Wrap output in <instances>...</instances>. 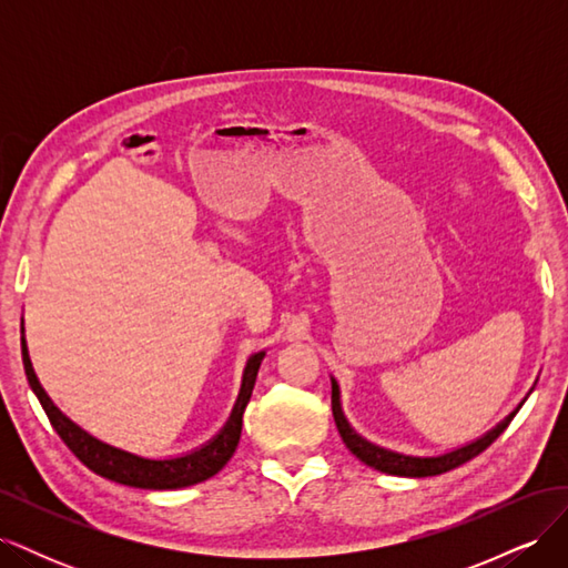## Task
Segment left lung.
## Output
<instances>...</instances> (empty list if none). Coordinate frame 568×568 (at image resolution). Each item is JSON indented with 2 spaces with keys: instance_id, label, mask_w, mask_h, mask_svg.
Listing matches in <instances>:
<instances>
[{
  "instance_id": "8db88e82",
  "label": "left lung",
  "mask_w": 568,
  "mask_h": 568,
  "mask_svg": "<svg viewBox=\"0 0 568 568\" xmlns=\"http://www.w3.org/2000/svg\"><path fill=\"white\" fill-rule=\"evenodd\" d=\"M532 393V388L528 390V395ZM526 395V398H528ZM526 398L517 405V409L509 412V415L497 422L490 432H486L484 436H478L469 443L459 445V448H453V450H445V453H438V455H409V453H400V450H393V448H386V445H379L374 443L369 438H365L363 434L357 432V428L348 422L346 412H343V403H341V386L338 382L332 376V412H334V422H336V428L338 434L343 438V443H346V448L359 459L365 462L367 467L376 469V471H384V474H390V476H405V478H424V476H438V474H445L450 471L455 467H459V464L474 459L476 455L484 453L488 445L500 436L505 428L509 426V422L514 419V415L521 409V405L526 403Z\"/></svg>"
}]
</instances>
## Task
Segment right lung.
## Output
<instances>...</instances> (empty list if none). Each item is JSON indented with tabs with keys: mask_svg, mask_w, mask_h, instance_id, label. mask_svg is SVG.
Segmentation results:
<instances>
[{
	"mask_svg": "<svg viewBox=\"0 0 568 568\" xmlns=\"http://www.w3.org/2000/svg\"><path fill=\"white\" fill-rule=\"evenodd\" d=\"M21 353H23V367H26V376L32 393L38 395V400L47 412L51 426H54V432L61 436V440L68 445V448L75 453V457L84 464V467H90L94 474L115 480V484H123V486L144 488V490H178L186 486H196L201 480H209L225 467L230 457L234 455L239 438H242L244 409L251 400L255 376H257V369H261V363L267 351H257L246 359V367L242 374V388H239L236 403L230 412V419L225 422V426H222L211 440L199 445V448L182 455H170V457H146L140 453L118 448V445L94 436L75 419L68 417L65 412L49 398V393L40 384L36 369H32L23 320H21Z\"/></svg>",
	"mask_w": 568,
	"mask_h": 568,
	"instance_id": "obj_1",
	"label": "right lung"
}]
</instances>
